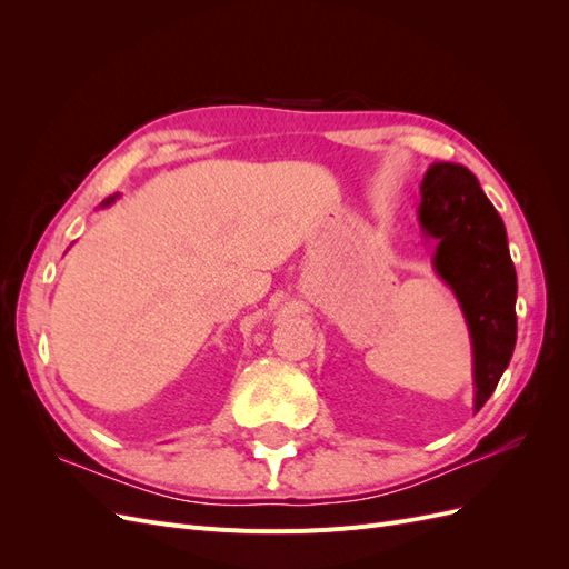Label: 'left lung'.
Instances as JSON below:
<instances>
[{
    "mask_svg": "<svg viewBox=\"0 0 569 569\" xmlns=\"http://www.w3.org/2000/svg\"><path fill=\"white\" fill-rule=\"evenodd\" d=\"M418 218L437 239L435 270L453 289L475 358V412L489 401L518 339V274L501 216L477 178L458 163L429 166Z\"/></svg>",
    "mask_w": 569,
    "mask_h": 569,
    "instance_id": "1",
    "label": "left lung"
}]
</instances>
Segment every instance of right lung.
<instances>
[{
    "label": "right lung",
    "mask_w": 569,
    "mask_h": 569,
    "mask_svg": "<svg viewBox=\"0 0 569 569\" xmlns=\"http://www.w3.org/2000/svg\"><path fill=\"white\" fill-rule=\"evenodd\" d=\"M118 197V194H116ZM116 197H109V199H104V201H101V206H111L113 201H116Z\"/></svg>",
    "instance_id": "right-lung-1"
}]
</instances>
